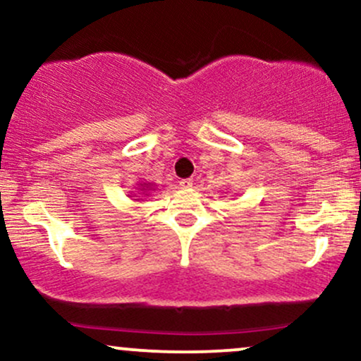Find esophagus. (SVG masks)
<instances>
[{
    "mask_svg": "<svg viewBox=\"0 0 361 361\" xmlns=\"http://www.w3.org/2000/svg\"><path fill=\"white\" fill-rule=\"evenodd\" d=\"M192 185H193L192 178H183V180H180L181 188H190V186H192Z\"/></svg>",
    "mask_w": 361,
    "mask_h": 361,
    "instance_id": "obj_1",
    "label": "esophagus"
}]
</instances>
